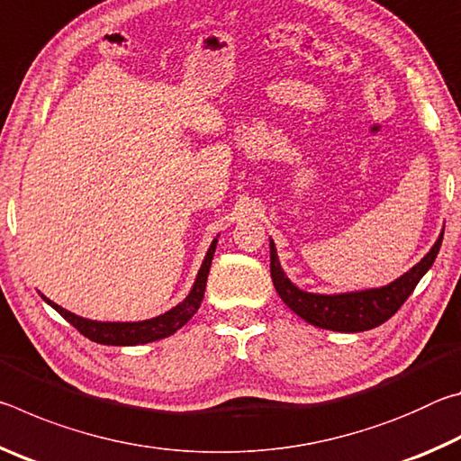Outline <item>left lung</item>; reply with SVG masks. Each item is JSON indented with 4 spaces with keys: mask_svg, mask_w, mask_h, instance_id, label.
I'll return each instance as SVG.
<instances>
[{
    "mask_svg": "<svg viewBox=\"0 0 461 461\" xmlns=\"http://www.w3.org/2000/svg\"><path fill=\"white\" fill-rule=\"evenodd\" d=\"M441 241L443 231L423 260L386 286L343 294H313L296 288L285 276L276 256L275 241L270 240V276L280 299L301 319H305L307 323L321 327V330L346 333L366 331L388 321L401 309L402 303L409 299V294L415 291L419 280L433 267Z\"/></svg>",
    "mask_w": 461,
    "mask_h": 461,
    "instance_id": "obj_1",
    "label": "left lung"
}]
</instances>
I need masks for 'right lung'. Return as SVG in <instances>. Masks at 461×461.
Instances as JSON below:
<instances>
[{
    "label": "right lung",
    "mask_w": 461,
    "mask_h": 461,
    "mask_svg": "<svg viewBox=\"0 0 461 461\" xmlns=\"http://www.w3.org/2000/svg\"><path fill=\"white\" fill-rule=\"evenodd\" d=\"M215 246H217V240H213V244L209 246L205 260H203V264H201L197 280H194L189 296H186L181 305H176L170 311H167L165 315L146 319V321H136V323L91 321V319H83L79 315L71 313V311L59 307L57 303L46 299L44 294H42V299L49 303L52 309H57L59 313L65 317L77 331L85 335V338H89L91 341L104 343V346H138V343H148V341L168 338V335H173L176 330H181V327L189 321V319L197 313V309L201 307L203 294H205V286H207V275H209V268H212Z\"/></svg>",
    "instance_id": "add662e5"
}]
</instances>
